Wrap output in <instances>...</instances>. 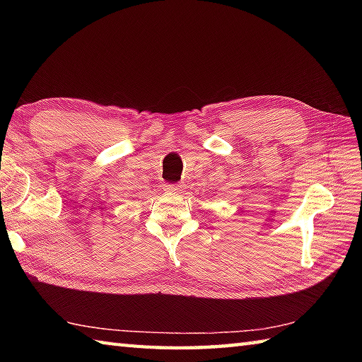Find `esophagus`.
Here are the masks:
<instances>
[{"instance_id":"obj_1","label":"esophagus","mask_w":362,"mask_h":362,"mask_svg":"<svg viewBox=\"0 0 362 362\" xmlns=\"http://www.w3.org/2000/svg\"><path fill=\"white\" fill-rule=\"evenodd\" d=\"M185 189V183H173V185H166L165 191L168 194H180Z\"/></svg>"}]
</instances>
